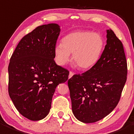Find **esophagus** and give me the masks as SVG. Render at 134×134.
I'll use <instances>...</instances> for the list:
<instances>
[{
    "mask_svg": "<svg viewBox=\"0 0 134 134\" xmlns=\"http://www.w3.org/2000/svg\"><path fill=\"white\" fill-rule=\"evenodd\" d=\"M74 73L72 72H71V71H70L69 72V79H71V77H72V76H73Z\"/></svg>",
    "mask_w": 134,
    "mask_h": 134,
    "instance_id": "1",
    "label": "esophagus"
}]
</instances>
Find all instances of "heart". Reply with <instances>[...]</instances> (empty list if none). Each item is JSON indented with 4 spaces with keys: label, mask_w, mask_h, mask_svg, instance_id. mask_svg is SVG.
Instances as JSON below:
<instances>
[{
    "label": "heart",
    "mask_w": 134,
    "mask_h": 134,
    "mask_svg": "<svg viewBox=\"0 0 134 134\" xmlns=\"http://www.w3.org/2000/svg\"><path fill=\"white\" fill-rule=\"evenodd\" d=\"M105 40L99 33L90 31L70 32L62 39V43L54 48L55 62L59 65L67 64L72 59L80 69H89L99 59L104 50Z\"/></svg>",
    "instance_id": "obj_1"
}]
</instances>
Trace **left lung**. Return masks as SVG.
Wrapping results in <instances>:
<instances>
[{
  "instance_id": "1",
  "label": "left lung",
  "mask_w": 134,
  "mask_h": 134,
  "mask_svg": "<svg viewBox=\"0 0 134 134\" xmlns=\"http://www.w3.org/2000/svg\"><path fill=\"white\" fill-rule=\"evenodd\" d=\"M127 79V62L121 41L107 30V44L97 63L68 80L72 111L84 123H93L116 107Z\"/></svg>"
}]
</instances>
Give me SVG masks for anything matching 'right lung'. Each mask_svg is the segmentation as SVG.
Returning <instances> with one entry per match:
<instances>
[{"label":"right lung","instance_id":"add662e5","mask_svg":"<svg viewBox=\"0 0 134 134\" xmlns=\"http://www.w3.org/2000/svg\"><path fill=\"white\" fill-rule=\"evenodd\" d=\"M56 23L42 25L19 41L8 66V93L19 113L36 121L50 112L55 88L69 72L54 61L60 33Z\"/></svg>","mask_w":134,"mask_h":134}]
</instances>
